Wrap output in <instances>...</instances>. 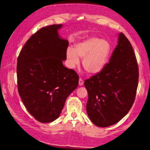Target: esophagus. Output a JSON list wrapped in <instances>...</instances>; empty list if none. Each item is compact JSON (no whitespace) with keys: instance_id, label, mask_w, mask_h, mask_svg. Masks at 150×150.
I'll use <instances>...</instances> for the list:
<instances>
[{"instance_id":"34e87169","label":"esophagus","mask_w":150,"mask_h":150,"mask_svg":"<svg viewBox=\"0 0 150 150\" xmlns=\"http://www.w3.org/2000/svg\"><path fill=\"white\" fill-rule=\"evenodd\" d=\"M83 83V80L81 78H80V79H79V86H82Z\"/></svg>"}]
</instances>
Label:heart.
Masks as SVG:
<instances>
[{
	"instance_id": "1",
	"label": "heart",
	"mask_w": 150,
	"mask_h": 150,
	"mask_svg": "<svg viewBox=\"0 0 150 150\" xmlns=\"http://www.w3.org/2000/svg\"><path fill=\"white\" fill-rule=\"evenodd\" d=\"M112 52L110 42L102 38H89L75 45L74 50L69 47L66 52L70 68H75L82 59V66L87 74L95 75L101 72L107 64Z\"/></svg>"
}]
</instances>
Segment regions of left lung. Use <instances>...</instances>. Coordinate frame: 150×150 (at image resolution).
<instances>
[{
  "label": "left lung",
  "instance_id": "8db88e82",
  "mask_svg": "<svg viewBox=\"0 0 150 150\" xmlns=\"http://www.w3.org/2000/svg\"><path fill=\"white\" fill-rule=\"evenodd\" d=\"M139 68L133 48L124 33L110 62L84 82L88 93L87 115L96 125L106 127L127 114L136 98Z\"/></svg>",
  "mask_w": 150,
  "mask_h": 150
}]
</instances>
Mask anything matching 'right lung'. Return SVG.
Instances as JSON below:
<instances>
[{
    "label": "right lung",
    "mask_w": 150,
    "mask_h": 150,
    "mask_svg": "<svg viewBox=\"0 0 150 150\" xmlns=\"http://www.w3.org/2000/svg\"><path fill=\"white\" fill-rule=\"evenodd\" d=\"M62 25L40 28L26 41L18 57V93L37 120L59 117L68 96L79 85V75L63 64L68 41L59 37Z\"/></svg>",
    "instance_id": "obj_1"
}]
</instances>
